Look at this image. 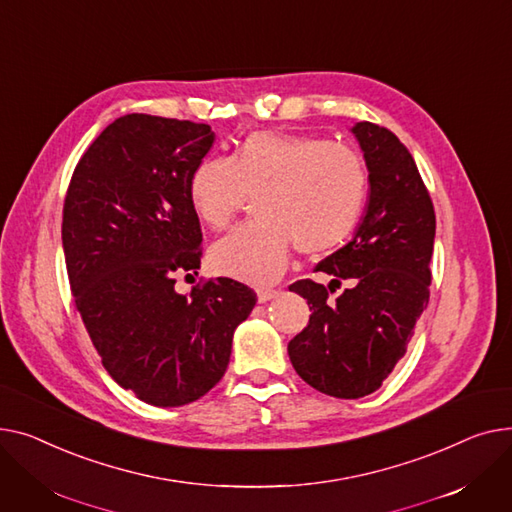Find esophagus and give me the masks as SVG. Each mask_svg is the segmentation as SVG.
Wrapping results in <instances>:
<instances>
[{
    "label": "esophagus",
    "mask_w": 512,
    "mask_h": 512,
    "mask_svg": "<svg viewBox=\"0 0 512 512\" xmlns=\"http://www.w3.org/2000/svg\"><path fill=\"white\" fill-rule=\"evenodd\" d=\"M277 295H279V291H275V289H258V302L266 304V302H270V299L277 297Z\"/></svg>",
    "instance_id": "esophagus-1"
}]
</instances>
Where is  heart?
I'll list each match as a JSON object with an SVG mask.
<instances>
[{"instance_id": "heart-1", "label": "heart", "mask_w": 512, "mask_h": 512, "mask_svg": "<svg viewBox=\"0 0 512 512\" xmlns=\"http://www.w3.org/2000/svg\"><path fill=\"white\" fill-rule=\"evenodd\" d=\"M254 202L256 223L239 227L210 248L215 273L252 285L277 281L291 248L326 256L343 248L362 223L370 171L353 148L324 138L252 132L229 157L204 159L190 177L196 217L221 231Z\"/></svg>"}]
</instances>
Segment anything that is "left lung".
Returning a JSON list of instances; mask_svg holds the SVG:
<instances>
[{
  "instance_id": "1",
  "label": "left lung",
  "mask_w": 512,
  "mask_h": 512,
  "mask_svg": "<svg viewBox=\"0 0 512 512\" xmlns=\"http://www.w3.org/2000/svg\"><path fill=\"white\" fill-rule=\"evenodd\" d=\"M370 171L366 215L347 246L318 262L333 277L289 287L308 299V326L289 345L295 372L337 399L366 397L405 355L430 299L436 215L405 144L382 126L351 128ZM341 282L348 289L330 298Z\"/></svg>"
}]
</instances>
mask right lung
<instances>
[{"label":"right lung","mask_w":512,"mask_h":512,"mask_svg":"<svg viewBox=\"0 0 512 512\" xmlns=\"http://www.w3.org/2000/svg\"><path fill=\"white\" fill-rule=\"evenodd\" d=\"M215 142L206 124L130 113L78 161L62 242L76 310L103 368L155 407L188 405L225 374L256 293L227 277L175 291L200 268L190 177Z\"/></svg>","instance_id":"1"}]
</instances>
